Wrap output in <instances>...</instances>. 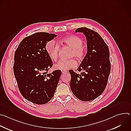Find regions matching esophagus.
I'll return each instance as SVG.
<instances>
[{
  "label": "esophagus",
  "mask_w": 131,
  "mask_h": 131,
  "mask_svg": "<svg viewBox=\"0 0 131 131\" xmlns=\"http://www.w3.org/2000/svg\"><path fill=\"white\" fill-rule=\"evenodd\" d=\"M62 72L63 73H66L67 72V71L66 70H62Z\"/></svg>",
  "instance_id": "obj_1"
}]
</instances>
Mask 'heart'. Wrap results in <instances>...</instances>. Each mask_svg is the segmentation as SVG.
<instances>
[{
    "label": "heart",
    "instance_id": "b5f03b06",
    "mask_svg": "<svg viewBox=\"0 0 131 131\" xmlns=\"http://www.w3.org/2000/svg\"><path fill=\"white\" fill-rule=\"evenodd\" d=\"M63 41L69 47L72 49L70 58L75 57L79 61L82 60L85 56V51L82 47L83 42L79 37L76 36L67 37L63 39ZM46 50L51 60L56 61L58 60L60 50L59 45L54 40H51L47 42ZM77 65L76 60L71 59L68 60H61L54 65V68L58 70H67L75 67Z\"/></svg>",
    "mask_w": 131,
    "mask_h": 131
}]
</instances>
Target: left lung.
<instances>
[{
  "label": "left lung",
  "mask_w": 131,
  "mask_h": 131,
  "mask_svg": "<svg viewBox=\"0 0 131 131\" xmlns=\"http://www.w3.org/2000/svg\"><path fill=\"white\" fill-rule=\"evenodd\" d=\"M76 32H83L87 40V53L77 69L80 74L72 70L70 89L74 95L82 101H90L104 91L110 72L109 50L102 37L97 32L86 27L78 28Z\"/></svg>",
  "instance_id": "obj_1"
}]
</instances>
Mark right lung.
I'll return each instance as SVG.
<instances>
[{
    "mask_svg": "<svg viewBox=\"0 0 131 131\" xmlns=\"http://www.w3.org/2000/svg\"><path fill=\"white\" fill-rule=\"evenodd\" d=\"M57 36L45 32L34 34L22 40L14 53L13 71L18 89L25 99L36 104L52 99L61 75L60 70L48 73L53 62L46 46Z\"/></svg>",
    "mask_w": 131,
    "mask_h": 131,
    "instance_id": "right-lung-1",
    "label": "right lung"
}]
</instances>
